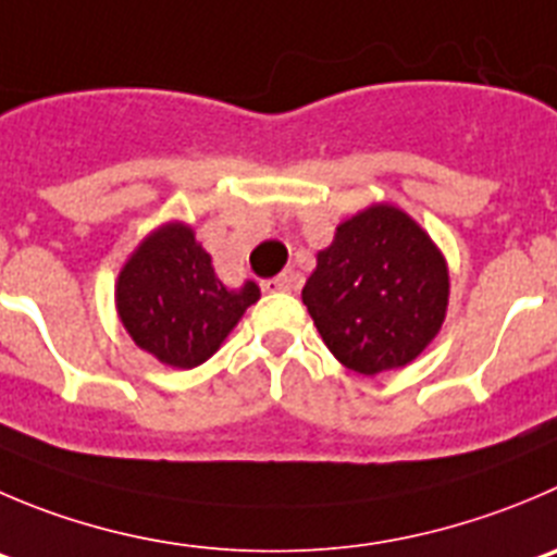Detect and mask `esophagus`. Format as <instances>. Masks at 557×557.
Returning a JSON list of instances; mask_svg holds the SVG:
<instances>
[{"label": "esophagus", "mask_w": 557, "mask_h": 557, "mask_svg": "<svg viewBox=\"0 0 557 557\" xmlns=\"http://www.w3.org/2000/svg\"><path fill=\"white\" fill-rule=\"evenodd\" d=\"M295 287H298V278H295L293 273H282V275H275V278L262 282L264 293H293Z\"/></svg>", "instance_id": "1"}]
</instances>
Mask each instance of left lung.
Returning a JSON list of instances; mask_svg holds the SVG:
<instances>
[{
    "label": "left lung",
    "mask_w": 557,
    "mask_h": 557,
    "mask_svg": "<svg viewBox=\"0 0 557 557\" xmlns=\"http://www.w3.org/2000/svg\"><path fill=\"white\" fill-rule=\"evenodd\" d=\"M448 262L401 208L369 205L336 226L317 251L304 304L333 358L358 374L412 363L441 333L448 311Z\"/></svg>",
    "instance_id": "8db88e82"
}]
</instances>
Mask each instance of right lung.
<instances>
[{
    "label": "right lung",
    "mask_w": 557,
    "mask_h": 557,
    "mask_svg": "<svg viewBox=\"0 0 557 557\" xmlns=\"http://www.w3.org/2000/svg\"><path fill=\"white\" fill-rule=\"evenodd\" d=\"M259 287L230 289L183 221L152 230L120 268L114 304L134 344L172 369L205 363L235 331Z\"/></svg>",
    "instance_id": "obj_1"
}]
</instances>
